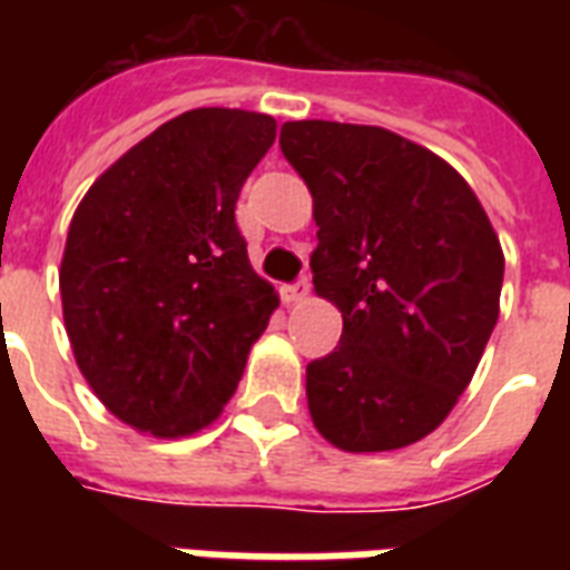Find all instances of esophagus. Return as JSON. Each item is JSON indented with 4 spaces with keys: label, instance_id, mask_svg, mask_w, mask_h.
Here are the masks:
<instances>
[{
    "label": "esophagus",
    "instance_id": "obj_1",
    "mask_svg": "<svg viewBox=\"0 0 570 570\" xmlns=\"http://www.w3.org/2000/svg\"><path fill=\"white\" fill-rule=\"evenodd\" d=\"M307 295H311V281H307V277H302V281H295V284L284 286V302L286 304L304 302Z\"/></svg>",
    "mask_w": 570,
    "mask_h": 570
}]
</instances>
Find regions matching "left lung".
Wrapping results in <instances>:
<instances>
[{
    "mask_svg": "<svg viewBox=\"0 0 570 570\" xmlns=\"http://www.w3.org/2000/svg\"><path fill=\"white\" fill-rule=\"evenodd\" d=\"M281 150L313 195V289L343 313L340 346L307 364L328 443L384 452L446 420L500 316L503 248L450 163L381 127L289 120Z\"/></svg>",
    "mask_w": 570,
    "mask_h": 570,
    "instance_id": "8db88e82",
    "label": "left lung"
}]
</instances>
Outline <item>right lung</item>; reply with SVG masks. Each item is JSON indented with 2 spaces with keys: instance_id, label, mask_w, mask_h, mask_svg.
Masks as SVG:
<instances>
[{
  "instance_id": "add662e5",
  "label": "right lung",
  "mask_w": 570,
  "mask_h": 570,
  "mask_svg": "<svg viewBox=\"0 0 570 570\" xmlns=\"http://www.w3.org/2000/svg\"><path fill=\"white\" fill-rule=\"evenodd\" d=\"M272 115L191 109L129 147L76 206L58 268L79 373L120 423L200 432L236 393L277 307L236 227Z\"/></svg>"
}]
</instances>
